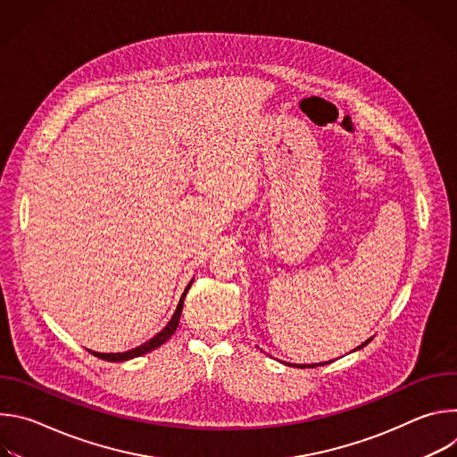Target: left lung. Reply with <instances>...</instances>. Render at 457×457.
Here are the masks:
<instances>
[{"label": "left lung", "mask_w": 457, "mask_h": 457, "mask_svg": "<svg viewBox=\"0 0 457 457\" xmlns=\"http://www.w3.org/2000/svg\"><path fill=\"white\" fill-rule=\"evenodd\" d=\"M372 338H369L367 342H363L360 347H356L354 351H358V349H361V347H365L369 342H370ZM325 363H331V361H321V363H311V365H296V363H286V365H293V367H300V369H305V367H316V365H325Z\"/></svg>", "instance_id": "8db88e82"}]
</instances>
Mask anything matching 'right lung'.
Listing matches in <instances>:
<instances>
[{
	"instance_id": "obj_1",
	"label": "right lung",
	"mask_w": 457,
	"mask_h": 457,
	"mask_svg": "<svg viewBox=\"0 0 457 457\" xmlns=\"http://www.w3.org/2000/svg\"><path fill=\"white\" fill-rule=\"evenodd\" d=\"M191 284H193V280H191V282L187 284V287L184 289V293H182V296H180V300H179V305H177V309H175L171 320L166 323V328H164L161 333H157L152 340L145 342L143 345H139V347H136V349H132V351H126V353H96V351H90V353H92L94 356L101 358V360H106V361H126V360L137 358V356H141V354H146V353H150V351L161 347L164 342H168V340L171 338V335H173V333L177 331V328H179V320H180L184 298H186V295H187Z\"/></svg>"
}]
</instances>
